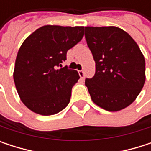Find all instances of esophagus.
<instances>
[{"label":"esophagus","mask_w":151,"mask_h":151,"mask_svg":"<svg viewBox=\"0 0 151 151\" xmlns=\"http://www.w3.org/2000/svg\"><path fill=\"white\" fill-rule=\"evenodd\" d=\"M78 74H79L81 78H85V73H84V71H79L78 72Z\"/></svg>","instance_id":"esophagus-1"}]
</instances>
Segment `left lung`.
Segmentation results:
<instances>
[{"instance_id":"1","label":"left lung","mask_w":151,"mask_h":151,"mask_svg":"<svg viewBox=\"0 0 151 151\" xmlns=\"http://www.w3.org/2000/svg\"><path fill=\"white\" fill-rule=\"evenodd\" d=\"M95 61V74L86 79L92 101L106 111L133 103L145 82V60L136 41L114 26L85 27Z\"/></svg>"}]
</instances>
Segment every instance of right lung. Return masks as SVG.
I'll return each mask as SVG.
<instances>
[{"mask_svg":"<svg viewBox=\"0 0 151 151\" xmlns=\"http://www.w3.org/2000/svg\"><path fill=\"white\" fill-rule=\"evenodd\" d=\"M84 36L83 26L45 25L30 34L15 59L14 81L22 103L32 112L52 115L69 104L79 75L62 67L67 50Z\"/></svg>","mask_w":151,"mask_h":151,"instance_id":"obj_1","label":"right lung"}]
</instances>
